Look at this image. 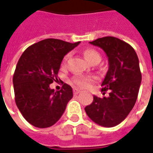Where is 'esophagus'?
<instances>
[{"instance_id":"34e87169","label":"esophagus","mask_w":153,"mask_h":153,"mask_svg":"<svg viewBox=\"0 0 153 153\" xmlns=\"http://www.w3.org/2000/svg\"><path fill=\"white\" fill-rule=\"evenodd\" d=\"M80 92H81L80 89H76V88H74V89H73V94H74V95H77V94H79Z\"/></svg>"}]
</instances>
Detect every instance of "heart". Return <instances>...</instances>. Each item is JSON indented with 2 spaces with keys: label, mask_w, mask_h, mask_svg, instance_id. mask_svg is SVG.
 Masks as SVG:
<instances>
[{
  "label": "heart",
  "mask_w": 153,
  "mask_h": 153,
  "mask_svg": "<svg viewBox=\"0 0 153 153\" xmlns=\"http://www.w3.org/2000/svg\"><path fill=\"white\" fill-rule=\"evenodd\" d=\"M83 55L89 63H94L95 61H100V55L96 49L94 48H85L83 50ZM70 57V54H67L64 57L61 62L62 68H65L68 59ZM96 81V78L93 75H74L71 79L70 82L72 85L82 89H87Z\"/></svg>",
  "instance_id": "heart-1"
}]
</instances>
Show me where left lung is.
I'll return each instance as SVG.
<instances>
[{
	"instance_id": "1",
	"label": "left lung",
	"mask_w": 153,
	"mask_h": 153,
	"mask_svg": "<svg viewBox=\"0 0 153 153\" xmlns=\"http://www.w3.org/2000/svg\"><path fill=\"white\" fill-rule=\"evenodd\" d=\"M89 43L103 48L108 57L109 69L101 92L109 90V96H94L85 111L98 125L112 127L126 119L137 100L141 82L138 57L130 44L115 37L107 36Z\"/></svg>"
}]
</instances>
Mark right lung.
<instances>
[{
    "label": "right lung",
    "mask_w": 153,
    "mask_h": 153,
    "mask_svg": "<svg viewBox=\"0 0 153 153\" xmlns=\"http://www.w3.org/2000/svg\"><path fill=\"white\" fill-rule=\"evenodd\" d=\"M79 43L47 38L29 46L21 55L13 74L15 101L33 126H52L64 114L73 97L72 89L63 82L62 89L55 91L49 85L57 80L64 56Z\"/></svg>",
    "instance_id": "right-lung-1"
}]
</instances>
